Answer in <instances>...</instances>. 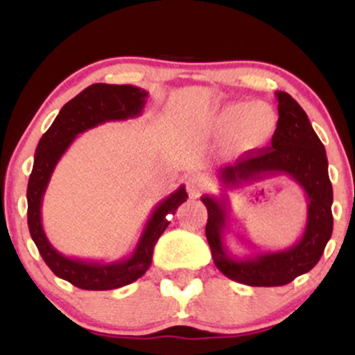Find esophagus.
<instances>
[{"label":"esophagus","mask_w":355,"mask_h":355,"mask_svg":"<svg viewBox=\"0 0 355 355\" xmlns=\"http://www.w3.org/2000/svg\"><path fill=\"white\" fill-rule=\"evenodd\" d=\"M187 190L191 197H198L203 190L207 189V178L202 173H193L190 177H187Z\"/></svg>","instance_id":"obj_1"}]
</instances>
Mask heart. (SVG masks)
<instances>
[{
	"label": "heart",
	"instance_id": "obj_1",
	"mask_svg": "<svg viewBox=\"0 0 355 355\" xmlns=\"http://www.w3.org/2000/svg\"><path fill=\"white\" fill-rule=\"evenodd\" d=\"M242 118L240 126V138L247 146L257 148V146L267 144L274 137L277 123L275 110L270 105L255 101V103H232L220 110L218 121L223 126H232Z\"/></svg>",
	"mask_w": 355,
	"mask_h": 355
}]
</instances>
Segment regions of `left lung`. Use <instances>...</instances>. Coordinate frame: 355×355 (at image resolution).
Listing matches in <instances>:
<instances>
[{
    "label": "left lung",
    "mask_w": 355,
    "mask_h": 355,
    "mask_svg": "<svg viewBox=\"0 0 355 355\" xmlns=\"http://www.w3.org/2000/svg\"><path fill=\"white\" fill-rule=\"evenodd\" d=\"M275 96L279 100V123L272 137V148L242 155L234 165L220 168L223 193L218 198L202 197L209 211L205 235L214 263L225 277L252 287H279L307 274L320 260L334 227L332 183L324 145L302 107L285 92H275ZM277 174L291 176L308 197V222L303 237L284 251L232 256L223 242L229 223L226 190Z\"/></svg>",
    "instance_id": "1"
}]
</instances>
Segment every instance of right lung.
Wrapping results in <instances>:
<instances>
[{
	"label": "right lung",
	"mask_w": 355,
	"mask_h": 355,
	"mask_svg": "<svg viewBox=\"0 0 355 355\" xmlns=\"http://www.w3.org/2000/svg\"><path fill=\"white\" fill-rule=\"evenodd\" d=\"M146 98L148 93L133 85H89L60 110L55 121L36 146L35 164L26 190L28 229L40 255L53 274L85 291H112L140 279L152 263L155 243L168 227V215H173L189 198L183 185L164 198L146 220L135 250L115 262L81 260L60 254L44 234L42 223L44 191L50 183L53 170L68 146L80 133L105 121L140 116Z\"/></svg>",
	"instance_id": "1"
}]
</instances>
